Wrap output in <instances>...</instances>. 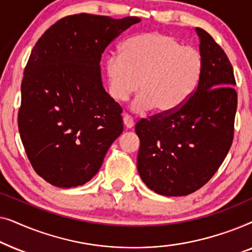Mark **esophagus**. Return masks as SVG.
<instances>
[{"label":"esophagus","mask_w":252,"mask_h":252,"mask_svg":"<svg viewBox=\"0 0 252 252\" xmlns=\"http://www.w3.org/2000/svg\"><path fill=\"white\" fill-rule=\"evenodd\" d=\"M123 122H124V125L126 126V128H128V129L133 128V126H134V122H133V119L130 118V117H129L128 115H125V116H124Z\"/></svg>","instance_id":"34e87169"}]
</instances>
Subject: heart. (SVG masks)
Instances as JSON below:
<instances>
[{
	"instance_id": "heart-1",
	"label": "heart",
	"mask_w": 252,
	"mask_h": 252,
	"mask_svg": "<svg viewBox=\"0 0 252 252\" xmlns=\"http://www.w3.org/2000/svg\"><path fill=\"white\" fill-rule=\"evenodd\" d=\"M202 66V56L195 48L182 46L168 34L149 32L124 41L120 55L105 58L103 72L113 101L125 102L139 88L134 111L155 109L158 115H170L195 92Z\"/></svg>"
}]
</instances>
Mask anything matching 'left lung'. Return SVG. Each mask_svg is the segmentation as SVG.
<instances>
[{"label": "left lung", "mask_w": 252, "mask_h": 252, "mask_svg": "<svg viewBox=\"0 0 252 252\" xmlns=\"http://www.w3.org/2000/svg\"><path fill=\"white\" fill-rule=\"evenodd\" d=\"M203 66L195 92L180 109L135 125L137 171L163 196H186L213 177L233 142L237 94L233 67L208 32L196 27Z\"/></svg>", "instance_id": "1"}]
</instances>
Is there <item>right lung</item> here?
<instances>
[{"mask_svg": "<svg viewBox=\"0 0 252 252\" xmlns=\"http://www.w3.org/2000/svg\"><path fill=\"white\" fill-rule=\"evenodd\" d=\"M140 22L68 16L34 46L24 72L18 128L33 168L50 185H85L123 133V110L103 87L99 63L111 41Z\"/></svg>", "mask_w": 252, "mask_h": 252, "instance_id": "obj_1", "label": "right lung"}]
</instances>
